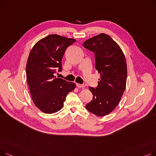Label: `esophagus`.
I'll list each match as a JSON object with an SVG mask.
<instances>
[{"label":"esophagus","instance_id":"esophagus-1","mask_svg":"<svg viewBox=\"0 0 156 156\" xmlns=\"http://www.w3.org/2000/svg\"><path fill=\"white\" fill-rule=\"evenodd\" d=\"M76 86H77V87H78V88H84V87H85V85H83V84H79V83H77V84H76Z\"/></svg>","mask_w":156,"mask_h":156}]
</instances>
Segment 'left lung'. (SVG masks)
Instances as JSON below:
<instances>
[{
    "label": "left lung",
    "mask_w": 156,
    "mask_h": 156,
    "mask_svg": "<svg viewBox=\"0 0 156 156\" xmlns=\"http://www.w3.org/2000/svg\"><path fill=\"white\" fill-rule=\"evenodd\" d=\"M83 45L94 52L95 69L101 74L97 87H89L93 99L85 107L94 114L104 116L116 108L125 90V57L118 44L105 34L87 40Z\"/></svg>",
    "instance_id": "obj_1"
}]
</instances>
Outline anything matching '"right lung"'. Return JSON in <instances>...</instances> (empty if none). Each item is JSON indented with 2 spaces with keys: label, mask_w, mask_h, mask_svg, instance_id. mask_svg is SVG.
<instances>
[{
  "label": "right lung",
  "mask_w": 156,
  "mask_h": 156,
  "mask_svg": "<svg viewBox=\"0 0 156 156\" xmlns=\"http://www.w3.org/2000/svg\"><path fill=\"white\" fill-rule=\"evenodd\" d=\"M76 42L56 34L40 40L32 48L27 64V80L33 102L46 114L59 111L75 83L57 78L62 71L61 61L66 49Z\"/></svg>",
  "instance_id": "1"
}]
</instances>
